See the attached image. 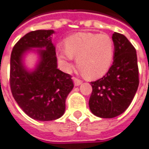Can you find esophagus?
<instances>
[{
  "label": "esophagus",
  "mask_w": 149,
  "mask_h": 149,
  "mask_svg": "<svg viewBox=\"0 0 149 149\" xmlns=\"http://www.w3.org/2000/svg\"><path fill=\"white\" fill-rule=\"evenodd\" d=\"M73 80H74V84L76 86H79L81 83H83V81L81 79H78L77 77H73Z\"/></svg>",
  "instance_id": "esophagus-1"
}]
</instances>
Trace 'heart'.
<instances>
[{
  "label": "heart",
  "mask_w": 149,
  "mask_h": 149,
  "mask_svg": "<svg viewBox=\"0 0 149 149\" xmlns=\"http://www.w3.org/2000/svg\"><path fill=\"white\" fill-rule=\"evenodd\" d=\"M65 46L58 49V59L63 68L70 70L76 57L78 69L88 78L103 76L114 59V42L107 34L78 33L65 40Z\"/></svg>",
  "instance_id": "1"
}]
</instances>
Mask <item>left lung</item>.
I'll return each instance as SVG.
<instances>
[{
  "mask_svg": "<svg viewBox=\"0 0 149 149\" xmlns=\"http://www.w3.org/2000/svg\"><path fill=\"white\" fill-rule=\"evenodd\" d=\"M112 66L102 78L91 82L89 108L101 118H113L128 108L139 85L137 57L134 46L121 33H114Z\"/></svg>",
  "mask_w": 149,
  "mask_h": 149,
  "instance_id": "1",
  "label": "left lung"
}]
</instances>
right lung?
I'll use <instances>...</instances> for the list:
<instances>
[{"label": "right lung", "mask_w": 149, "mask_h": 149, "mask_svg": "<svg viewBox=\"0 0 149 149\" xmlns=\"http://www.w3.org/2000/svg\"><path fill=\"white\" fill-rule=\"evenodd\" d=\"M53 30L31 31L14 45L10 61V88L14 100L31 118L54 120L62 116L66 99L74 87L72 76L57 68L56 48L51 42ZM46 48L41 61L29 74L22 66L23 53L30 48Z\"/></svg>", "instance_id": "obj_1"}]
</instances>
